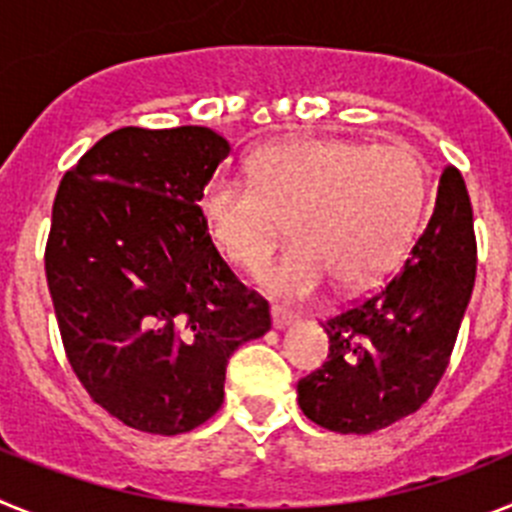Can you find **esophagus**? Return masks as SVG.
<instances>
[{
  "label": "esophagus",
  "instance_id": "obj_1",
  "mask_svg": "<svg viewBox=\"0 0 512 512\" xmlns=\"http://www.w3.org/2000/svg\"><path fill=\"white\" fill-rule=\"evenodd\" d=\"M295 318H297L295 312L287 310V307H279V305L271 307V323H274V328H277V330L292 325V323H295Z\"/></svg>",
  "mask_w": 512,
  "mask_h": 512
}]
</instances>
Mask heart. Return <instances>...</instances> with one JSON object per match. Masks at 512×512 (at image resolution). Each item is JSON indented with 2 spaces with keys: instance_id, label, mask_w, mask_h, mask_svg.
<instances>
[{
  "instance_id": "heart-1",
  "label": "heart",
  "mask_w": 512,
  "mask_h": 512,
  "mask_svg": "<svg viewBox=\"0 0 512 512\" xmlns=\"http://www.w3.org/2000/svg\"><path fill=\"white\" fill-rule=\"evenodd\" d=\"M248 184L215 176L200 194L212 246L259 274L289 223L295 248L266 271L274 295L300 300L336 279L359 289L395 264L425 202V169L408 148L356 140H279L248 158Z\"/></svg>"
}]
</instances>
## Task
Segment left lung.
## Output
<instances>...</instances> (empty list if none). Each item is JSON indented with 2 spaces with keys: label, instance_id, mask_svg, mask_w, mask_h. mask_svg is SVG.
Segmentation results:
<instances>
[{
  "label": "left lung",
  "instance_id": "obj_1",
  "mask_svg": "<svg viewBox=\"0 0 512 512\" xmlns=\"http://www.w3.org/2000/svg\"><path fill=\"white\" fill-rule=\"evenodd\" d=\"M474 277L472 200L461 171L446 166L402 269L320 323L330 354L297 384L302 413L328 431L374 433L420 410L446 374Z\"/></svg>",
  "mask_w": 512,
  "mask_h": 512
}]
</instances>
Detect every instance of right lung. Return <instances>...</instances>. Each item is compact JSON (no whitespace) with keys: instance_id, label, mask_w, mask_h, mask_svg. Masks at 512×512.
<instances>
[{"instance_id":"obj_1","label":"right lung","mask_w":512,"mask_h":512,"mask_svg":"<svg viewBox=\"0 0 512 512\" xmlns=\"http://www.w3.org/2000/svg\"><path fill=\"white\" fill-rule=\"evenodd\" d=\"M228 153L200 125L120 128L58 184L45 279L63 348L89 397L135 431L210 420L233 351L271 328L269 302L238 282L197 205Z\"/></svg>"}]
</instances>
